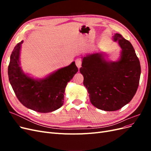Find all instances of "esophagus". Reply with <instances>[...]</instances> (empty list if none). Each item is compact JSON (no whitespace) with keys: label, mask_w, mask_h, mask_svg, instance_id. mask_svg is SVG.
<instances>
[{"label":"esophagus","mask_w":151,"mask_h":151,"mask_svg":"<svg viewBox=\"0 0 151 151\" xmlns=\"http://www.w3.org/2000/svg\"><path fill=\"white\" fill-rule=\"evenodd\" d=\"M76 64L77 67H78V68H80V67H81V65H82V61L81 59H79V58L77 59V60H76Z\"/></svg>","instance_id":"obj_1"}]
</instances>
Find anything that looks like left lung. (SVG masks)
<instances>
[{
    "label": "left lung",
    "instance_id": "obj_1",
    "mask_svg": "<svg viewBox=\"0 0 151 151\" xmlns=\"http://www.w3.org/2000/svg\"><path fill=\"white\" fill-rule=\"evenodd\" d=\"M113 40L122 48L119 60H107L103 53H90L83 57L80 68L91 103L108 111L120 109L131 101L141 72L139 60L129 41L118 33Z\"/></svg>",
    "mask_w": 151,
    "mask_h": 151
}]
</instances>
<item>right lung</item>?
<instances>
[{
  "instance_id": "right-lung-1",
  "label": "right lung",
  "mask_w": 151,
  "mask_h": 151,
  "mask_svg": "<svg viewBox=\"0 0 151 151\" xmlns=\"http://www.w3.org/2000/svg\"><path fill=\"white\" fill-rule=\"evenodd\" d=\"M23 41L11 53L8 67L9 80L16 96L24 106L40 113L60 108L64 101L66 86L78 71L75 62L53 72L44 79H34L24 74L20 66V51Z\"/></svg>"
}]
</instances>
